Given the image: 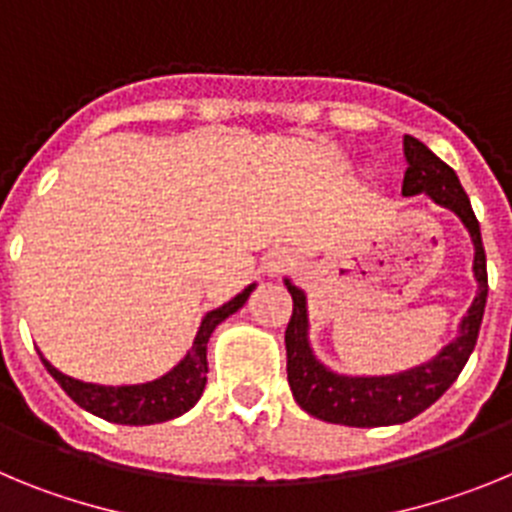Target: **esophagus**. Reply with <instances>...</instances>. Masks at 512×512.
<instances>
[{
  "instance_id": "1",
  "label": "esophagus",
  "mask_w": 512,
  "mask_h": 512,
  "mask_svg": "<svg viewBox=\"0 0 512 512\" xmlns=\"http://www.w3.org/2000/svg\"><path fill=\"white\" fill-rule=\"evenodd\" d=\"M292 266V256H289L287 248H271L264 259V271L266 277H279Z\"/></svg>"
}]
</instances>
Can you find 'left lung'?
I'll return each instance as SVG.
<instances>
[{
	"label": "left lung",
	"instance_id": "obj_1",
	"mask_svg": "<svg viewBox=\"0 0 512 512\" xmlns=\"http://www.w3.org/2000/svg\"><path fill=\"white\" fill-rule=\"evenodd\" d=\"M402 151L408 171L402 179V197L425 194L438 207L454 212L467 228L474 246V295L469 310L456 325V336L438 351L433 359L405 372L395 374H341L325 366L312 351L310 343V310H307L305 289L284 277L292 295V320L284 333L287 343V379L297 405L312 418L325 423L351 425V428H379V425H400L431 408L433 402L449 390L464 364L474 351L479 325L487 302V259L482 248V233L474 217L472 202L461 187L459 176L446 166L431 148L413 135L402 138Z\"/></svg>",
	"mask_w": 512,
	"mask_h": 512
}]
</instances>
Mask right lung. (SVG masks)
<instances>
[{
    "mask_svg": "<svg viewBox=\"0 0 512 512\" xmlns=\"http://www.w3.org/2000/svg\"><path fill=\"white\" fill-rule=\"evenodd\" d=\"M256 289V282L248 284L243 292L228 300L225 305L215 307L202 318L200 330L194 336L192 348L187 351L174 369L161 374L151 382L138 384H97V382H81V379L63 374L61 369L51 364L40 354V361L48 369L53 379L61 384V390L71 397V400L84 408L87 413L97 415L102 420L120 425H153L164 423V420L179 418L187 410L197 405V400L205 392L207 384V341H210L212 330L230 318L233 312L241 310L251 292Z\"/></svg>",
    "mask_w": 512,
    "mask_h": 512,
    "instance_id": "add662e5",
    "label": "right lung"
}]
</instances>
